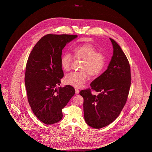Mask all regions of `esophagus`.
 Returning <instances> with one entry per match:
<instances>
[{"label":"esophagus","instance_id":"1","mask_svg":"<svg viewBox=\"0 0 152 152\" xmlns=\"http://www.w3.org/2000/svg\"><path fill=\"white\" fill-rule=\"evenodd\" d=\"M75 94H79V92H80L79 89H78V88H75Z\"/></svg>","mask_w":152,"mask_h":152}]
</instances>
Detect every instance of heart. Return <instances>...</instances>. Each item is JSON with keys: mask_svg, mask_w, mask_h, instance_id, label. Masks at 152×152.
Masks as SVG:
<instances>
[{"mask_svg": "<svg viewBox=\"0 0 152 152\" xmlns=\"http://www.w3.org/2000/svg\"><path fill=\"white\" fill-rule=\"evenodd\" d=\"M75 59L83 60L81 65V72H71L65 75V84L73 87H83L88 79V74L93 77L99 75L107 64V57L91 44H82L75 45L72 50ZM72 61V56L66 53L60 60L61 66L64 71H69Z\"/></svg>", "mask_w": 152, "mask_h": 152, "instance_id": "obj_1", "label": "heart"}]
</instances>
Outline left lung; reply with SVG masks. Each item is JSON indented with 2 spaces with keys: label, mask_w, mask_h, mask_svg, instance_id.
<instances>
[{
  "label": "left lung",
  "mask_w": 152,
  "mask_h": 152,
  "mask_svg": "<svg viewBox=\"0 0 152 152\" xmlns=\"http://www.w3.org/2000/svg\"><path fill=\"white\" fill-rule=\"evenodd\" d=\"M113 45V56L107 69L90 84L91 89L99 92L91 93V89L80 91L84 98V119L95 129L109 125L124 108L131 84L130 67L128 60L121 47L109 38Z\"/></svg>",
  "instance_id": "obj_1"
}]
</instances>
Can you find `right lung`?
Returning a JSON list of instances; mask_svg holds the SVG:
<instances>
[{"instance_id": "right-lung-1", "label": "right lung", "mask_w": 152, "mask_h": 152, "mask_svg": "<svg viewBox=\"0 0 152 152\" xmlns=\"http://www.w3.org/2000/svg\"><path fill=\"white\" fill-rule=\"evenodd\" d=\"M77 37V35L47 34L29 55L24 78L28 102L35 116L46 125L62 119V109L75 94L71 86H57L64 77L60 63L62 50Z\"/></svg>"}]
</instances>
